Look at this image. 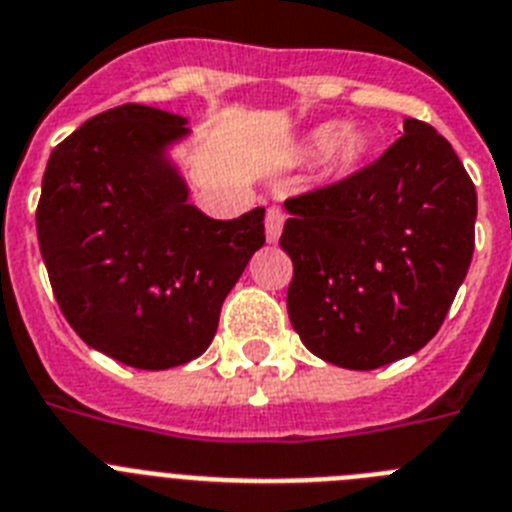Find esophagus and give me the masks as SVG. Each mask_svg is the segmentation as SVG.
I'll use <instances>...</instances> for the list:
<instances>
[{"label": "esophagus", "instance_id": "esophagus-1", "mask_svg": "<svg viewBox=\"0 0 512 512\" xmlns=\"http://www.w3.org/2000/svg\"><path fill=\"white\" fill-rule=\"evenodd\" d=\"M283 224H286V213L281 208H268V216H265V237H268L270 244H275L281 239Z\"/></svg>", "mask_w": 512, "mask_h": 512}]
</instances>
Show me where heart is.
Here are the masks:
<instances>
[{
    "instance_id": "heart-1",
    "label": "heart",
    "mask_w": 512,
    "mask_h": 512,
    "mask_svg": "<svg viewBox=\"0 0 512 512\" xmlns=\"http://www.w3.org/2000/svg\"><path fill=\"white\" fill-rule=\"evenodd\" d=\"M306 151L311 157H324L332 151V164L340 175H350V172L363 162L368 154V139L363 131L348 128L345 123H322L306 136Z\"/></svg>"
}]
</instances>
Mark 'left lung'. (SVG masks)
<instances>
[{"label": "left lung", "instance_id": "8db88e82", "mask_svg": "<svg viewBox=\"0 0 512 512\" xmlns=\"http://www.w3.org/2000/svg\"><path fill=\"white\" fill-rule=\"evenodd\" d=\"M288 317L311 353L373 371L441 330L474 252L477 190L453 146L407 118L404 136L345 180L288 198Z\"/></svg>", "mask_w": 512, "mask_h": 512}]
</instances>
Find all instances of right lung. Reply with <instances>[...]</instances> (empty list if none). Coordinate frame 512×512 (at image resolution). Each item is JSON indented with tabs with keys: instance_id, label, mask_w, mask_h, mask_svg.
<instances>
[{
	"instance_id": "1",
	"label": "right lung",
	"mask_w": 512,
	"mask_h": 512,
	"mask_svg": "<svg viewBox=\"0 0 512 512\" xmlns=\"http://www.w3.org/2000/svg\"><path fill=\"white\" fill-rule=\"evenodd\" d=\"M188 118L121 105L51 151L35 211L53 296L90 348L144 371L193 361L265 244V208L216 221L188 201L170 149Z\"/></svg>"
}]
</instances>
